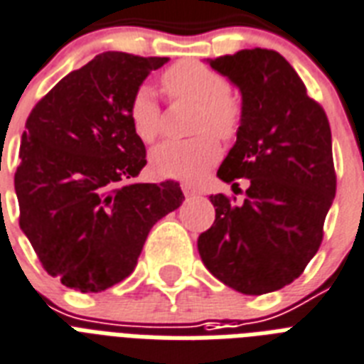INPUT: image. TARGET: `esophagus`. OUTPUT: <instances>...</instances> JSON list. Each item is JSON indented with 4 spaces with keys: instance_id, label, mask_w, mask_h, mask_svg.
Returning <instances> with one entry per match:
<instances>
[{
    "instance_id": "obj_1",
    "label": "esophagus",
    "mask_w": 364,
    "mask_h": 364,
    "mask_svg": "<svg viewBox=\"0 0 364 364\" xmlns=\"http://www.w3.org/2000/svg\"><path fill=\"white\" fill-rule=\"evenodd\" d=\"M182 191H184L186 197H191L197 193V188L193 184H188V182H184V184H182Z\"/></svg>"
}]
</instances>
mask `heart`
Returning a JSON list of instances; mask_svg holds the SVG:
<instances>
[{
	"instance_id": "1",
	"label": "heart",
	"mask_w": 364,
	"mask_h": 364,
	"mask_svg": "<svg viewBox=\"0 0 364 364\" xmlns=\"http://www.w3.org/2000/svg\"><path fill=\"white\" fill-rule=\"evenodd\" d=\"M163 85L173 97L190 98L199 104L196 132L190 140H167L151 150V168L167 178H196L203 171L218 161L222 140L237 132L241 106L230 95L224 75L201 62L184 60L168 68L163 75ZM129 121L134 134L144 142H154L161 132V108L150 87H140L129 102Z\"/></svg>"
}]
</instances>
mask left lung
<instances>
[{
  "mask_svg": "<svg viewBox=\"0 0 364 364\" xmlns=\"http://www.w3.org/2000/svg\"><path fill=\"white\" fill-rule=\"evenodd\" d=\"M241 92L237 140L216 176L249 180L243 205L210 196L214 224L197 239L214 277L243 294H266L300 277L319 250L336 193L331 125L294 68L275 50L207 58Z\"/></svg>",
  "mask_w": 364,
  "mask_h": 364,
  "instance_id": "left-lung-1",
  "label": "left lung"
}]
</instances>
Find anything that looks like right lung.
Masks as SVG:
<instances>
[{
    "instance_id": "right-lung-1",
    "label": "right lung",
    "mask_w": 364,
    "mask_h": 364,
    "mask_svg": "<svg viewBox=\"0 0 364 364\" xmlns=\"http://www.w3.org/2000/svg\"><path fill=\"white\" fill-rule=\"evenodd\" d=\"M167 56L97 55L26 119L15 191L21 230L68 289L102 292L129 277L157 220L184 201L178 182L127 184L146 165L129 102Z\"/></svg>"
}]
</instances>
